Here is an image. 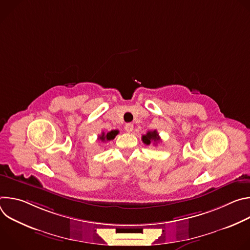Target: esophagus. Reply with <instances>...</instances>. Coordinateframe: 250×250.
<instances>
[{"label": "esophagus", "mask_w": 250, "mask_h": 250, "mask_svg": "<svg viewBox=\"0 0 250 250\" xmlns=\"http://www.w3.org/2000/svg\"><path fill=\"white\" fill-rule=\"evenodd\" d=\"M125 130L127 131V132H131L132 131V129H133V125L132 124H126L125 125Z\"/></svg>", "instance_id": "1"}]
</instances>
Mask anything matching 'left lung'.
<instances>
[{"label": "left lung", "instance_id": "1", "mask_svg": "<svg viewBox=\"0 0 250 250\" xmlns=\"http://www.w3.org/2000/svg\"><path fill=\"white\" fill-rule=\"evenodd\" d=\"M141 139H142V142L146 146H149V145L157 146V144L160 141V136L157 130H152V131H147L146 134L142 135Z\"/></svg>", "mask_w": 250, "mask_h": 250}]
</instances>
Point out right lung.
Here are the masks:
<instances>
[{"label": "right lung", "mask_w": 250, "mask_h": 250, "mask_svg": "<svg viewBox=\"0 0 250 250\" xmlns=\"http://www.w3.org/2000/svg\"><path fill=\"white\" fill-rule=\"evenodd\" d=\"M118 133H119V130H111V131L106 132V133L103 131L102 134L98 136V139L101 140V141H103V142L110 141V140H113V139L116 137V135H117Z\"/></svg>", "instance_id": "1"}]
</instances>
